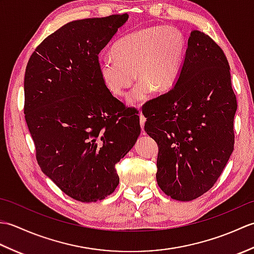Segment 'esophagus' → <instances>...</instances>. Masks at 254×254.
Listing matches in <instances>:
<instances>
[{"label":"esophagus","mask_w":254,"mask_h":254,"mask_svg":"<svg viewBox=\"0 0 254 254\" xmlns=\"http://www.w3.org/2000/svg\"><path fill=\"white\" fill-rule=\"evenodd\" d=\"M139 124H141V128H142V131L144 132V124H145V117L142 115V112H141V115H139Z\"/></svg>","instance_id":"obj_1"}]
</instances>
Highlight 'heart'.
<instances>
[{
    "mask_svg": "<svg viewBox=\"0 0 254 254\" xmlns=\"http://www.w3.org/2000/svg\"><path fill=\"white\" fill-rule=\"evenodd\" d=\"M186 55V39L172 26H153L135 30L112 46L111 56L99 60L102 82L111 94L122 97L137 77L130 100L147 98L152 89L169 90L179 77Z\"/></svg>",
    "mask_w": 254,
    "mask_h": 254,
    "instance_id": "1",
    "label": "heart"
}]
</instances>
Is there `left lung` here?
Returning a JSON list of instances; mask_svg holds the SVG:
<instances>
[{
	"instance_id": "8db88e82",
	"label": "left lung",
	"mask_w": 254,
	"mask_h": 254,
	"mask_svg": "<svg viewBox=\"0 0 254 254\" xmlns=\"http://www.w3.org/2000/svg\"><path fill=\"white\" fill-rule=\"evenodd\" d=\"M224 51L193 30L177 83L146 102L145 131L158 144L159 188L178 201L203 195L234 150L236 95Z\"/></svg>"
}]
</instances>
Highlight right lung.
<instances>
[{
	"mask_svg": "<svg viewBox=\"0 0 254 254\" xmlns=\"http://www.w3.org/2000/svg\"><path fill=\"white\" fill-rule=\"evenodd\" d=\"M127 14L69 21L36 48L26 66L24 113L47 175L80 202L116 190V165L141 133L139 117L100 77V51Z\"/></svg>",
	"mask_w": 254,
	"mask_h": 254,
	"instance_id": "1",
	"label": "right lung"
}]
</instances>
